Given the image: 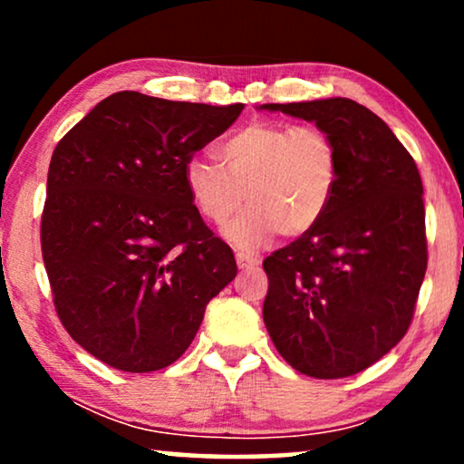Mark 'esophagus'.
<instances>
[{
	"instance_id": "1",
	"label": "esophagus",
	"mask_w": 464,
	"mask_h": 464,
	"mask_svg": "<svg viewBox=\"0 0 464 464\" xmlns=\"http://www.w3.org/2000/svg\"><path fill=\"white\" fill-rule=\"evenodd\" d=\"M237 264H238V268H256V266L262 264V259H259L257 256H253V253L238 251L237 253Z\"/></svg>"
}]
</instances>
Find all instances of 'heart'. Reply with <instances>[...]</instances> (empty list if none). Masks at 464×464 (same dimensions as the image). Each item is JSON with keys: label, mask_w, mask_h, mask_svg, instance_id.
<instances>
[{"label": "heart", "mask_w": 464, "mask_h": 464, "mask_svg": "<svg viewBox=\"0 0 464 464\" xmlns=\"http://www.w3.org/2000/svg\"><path fill=\"white\" fill-rule=\"evenodd\" d=\"M219 156L224 167L207 156L189 158L186 183L211 224H227L249 202L226 230L243 249L264 245L276 230L285 238L313 230L338 186V148L316 126L246 124L221 143Z\"/></svg>", "instance_id": "b5f03b06"}]
</instances>
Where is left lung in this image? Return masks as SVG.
<instances>
[{
    "label": "left lung",
    "instance_id": "obj_1",
    "mask_svg": "<svg viewBox=\"0 0 464 464\" xmlns=\"http://www.w3.org/2000/svg\"><path fill=\"white\" fill-rule=\"evenodd\" d=\"M334 139L340 177L313 230L264 259V323L287 363L319 380L382 359L408 332L427 272L422 181L414 158L353 99L268 103Z\"/></svg>",
    "mask_w": 464,
    "mask_h": 464
}]
</instances>
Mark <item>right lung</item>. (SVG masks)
Segmentation results:
<instances>
[{"label": "right lung", "mask_w": 464, "mask_h": 464, "mask_svg": "<svg viewBox=\"0 0 464 464\" xmlns=\"http://www.w3.org/2000/svg\"><path fill=\"white\" fill-rule=\"evenodd\" d=\"M243 107L122 91L54 148L44 266L61 323L103 363L132 373L175 363L237 276L232 249L194 205L186 164Z\"/></svg>", "instance_id": "right-lung-1"}]
</instances>
